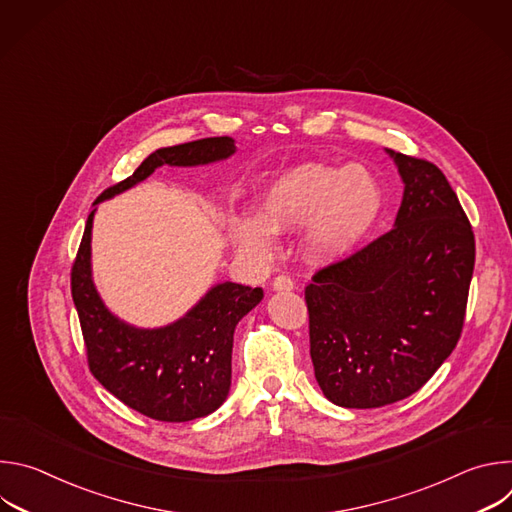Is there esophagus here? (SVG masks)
Returning a JSON list of instances; mask_svg holds the SVG:
<instances>
[{
    "instance_id": "34e87169",
    "label": "esophagus",
    "mask_w": 512,
    "mask_h": 512,
    "mask_svg": "<svg viewBox=\"0 0 512 512\" xmlns=\"http://www.w3.org/2000/svg\"><path fill=\"white\" fill-rule=\"evenodd\" d=\"M271 285H273L275 291H291V289H296V281L291 279L289 275H277Z\"/></svg>"
}]
</instances>
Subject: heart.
I'll return each mask as SVG.
<instances>
[{
	"label": "heart",
	"mask_w": 512,
	"mask_h": 512,
	"mask_svg": "<svg viewBox=\"0 0 512 512\" xmlns=\"http://www.w3.org/2000/svg\"><path fill=\"white\" fill-rule=\"evenodd\" d=\"M381 208L383 190L369 168L310 162L277 176L259 198V216H237L231 235L243 251L269 257L277 243L275 233L296 231L308 223L306 255L316 263H332L354 251Z\"/></svg>",
	"instance_id": "1"
}]
</instances>
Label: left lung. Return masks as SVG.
I'll list each match as a JSON object with an SVG mask.
<instances>
[{
	"mask_svg": "<svg viewBox=\"0 0 512 512\" xmlns=\"http://www.w3.org/2000/svg\"><path fill=\"white\" fill-rule=\"evenodd\" d=\"M403 178L395 227L322 267L306 287L310 356L328 401L373 409L419 391L456 348L476 245L435 164L393 150Z\"/></svg>",
	"mask_w": 512,
	"mask_h": 512,
	"instance_id": "8db88e82",
	"label": "left lung"
}]
</instances>
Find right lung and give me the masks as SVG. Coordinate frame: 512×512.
Returning <instances> with one entry per match:
<instances>
[{
	"label": "right lung",
	"instance_id": "obj_1",
	"mask_svg": "<svg viewBox=\"0 0 512 512\" xmlns=\"http://www.w3.org/2000/svg\"><path fill=\"white\" fill-rule=\"evenodd\" d=\"M235 154L233 137H206L150 154L95 204L135 186L160 166H202ZM97 210V208H95ZM70 271L72 302L79 312L93 377L127 407L158 421H192L221 407L231 389L233 334L261 300L263 289L233 281L214 285L180 320L164 328H135L113 316L91 275V229Z\"/></svg>",
	"mask_w": 512,
	"mask_h": 512
}]
</instances>
